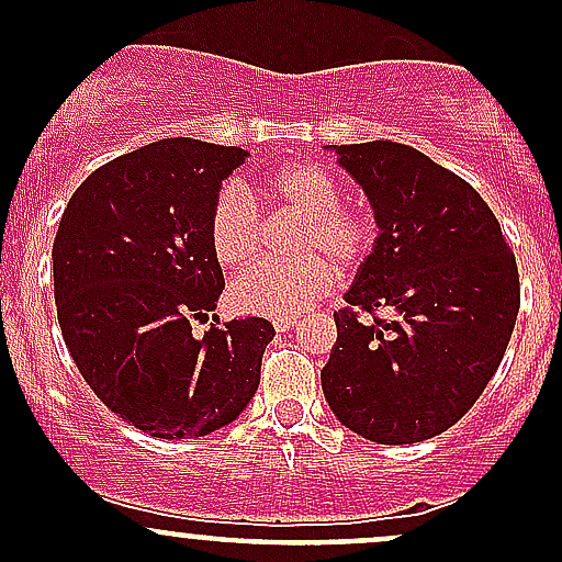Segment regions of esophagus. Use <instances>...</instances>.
I'll list each match as a JSON object with an SVG mask.
<instances>
[{"instance_id": "obj_1", "label": "esophagus", "mask_w": 562, "mask_h": 562, "mask_svg": "<svg viewBox=\"0 0 562 562\" xmlns=\"http://www.w3.org/2000/svg\"><path fill=\"white\" fill-rule=\"evenodd\" d=\"M299 323V317H274V328L277 331H291L293 326Z\"/></svg>"}]
</instances>
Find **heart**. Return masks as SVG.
I'll use <instances>...</instances> for the list:
<instances>
[{
    "label": "heart",
    "mask_w": 562,
    "mask_h": 562,
    "mask_svg": "<svg viewBox=\"0 0 562 562\" xmlns=\"http://www.w3.org/2000/svg\"><path fill=\"white\" fill-rule=\"evenodd\" d=\"M266 195L288 214L302 217L293 263H263L231 285L236 310L269 317H296L334 282L331 257L339 269H356L375 247V220L342 203L339 181L317 162H282L266 176ZM209 247L225 269H245L258 258L263 234L260 214L245 192L225 184L209 209Z\"/></svg>",
    "instance_id": "b5f03b06"
}]
</instances>
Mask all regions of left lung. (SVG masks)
<instances>
[{
  "mask_svg": "<svg viewBox=\"0 0 562 562\" xmlns=\"http://www.w3.org/2000/svg\"><path fill=\"white\" fill-rule=\"evenodd\" d=\"M334 151L381 234L345 293L350 307L334 313L323 396L372 443H422L454 427L501 367L519 313L517 260L484 198L413 146ZM378 306L395 317L355 315Z\"/></svg>",
  "mask_w": 562,
  "mask_h": 562,
  "instance_id": "obj_1",
  "label": "left lung"
}]
</instances>
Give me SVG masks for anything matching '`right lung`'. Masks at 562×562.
<instances>
[{"mask_svg": "<svg viewBox=\"0 0 562 562\" xmlns=\"http://www.w3.org/2000/svg\"><path fill=\"white\" fill-rule=\"evenodd\" d=\"M239 146L166 138L105 162L72 192L54 239L61 337L89 389L162 440L236 422L274 339L266 317L192 331L225 280L209 247L214 195L245 162Z\"/></svg>", "mask_w": 562, "mask_h": 562, "instance_id": "right-lung-1", "label": "right lung"}]
</instances>
